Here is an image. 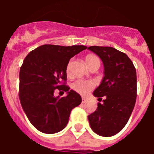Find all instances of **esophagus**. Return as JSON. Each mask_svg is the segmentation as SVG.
Wrapping results in <instances>:
<instances>
[{"label": "esophagus", "instance_id": "34e87169", "mask_svg": "<svg viewBox=\"0 0 154 154\" xmlns=\"http://www.w3.org/2000/svg\"><path fill=\"white\" fill-rule=\"evenodd\" d=\"M88 101V99H85V98H82V103H86V102Z\"/></svg>", "mask_w": 154, "mask_h": 154}]
</instances>
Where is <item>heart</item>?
I'll return each mask as SVG.
<instances>
[{
	"label": "heart",
	"instance_id": "b5f03b06",
	"mask_svg": "<svg viewBox=\"0 0 154 154\" xmlns=\"http://www.w3.org/2000/svg\"><path fill=\"white\" fill-rule=\"evenodd\" d=\"M85 62L87 65L89 66V69L95 66V65H100V61L99 58L95 55H88L85 58ZM72 64V60H70L69 62L66 67V72L67 74H69L71 71V67ZM95 87V84L93 82L89 81V80H83V79H78L75 81L72 84V88L76 92L82 95V96H85L89 93L90 91H92Z\"/></svg>",
	"mask_w": 154,
	"mask_h": 154
}]
</instances>
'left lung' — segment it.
Segmentation results:
<instances>
[{"instance_id": "1", "label": "left lung", "mask_w": 154, "mask_h": 154, "mask_svg": "<svg viewBox=\"0 0 154 154\" xmlns=\"http://www.w3.org/2000/svg\"><path fill=\"white\" fill-rule=\"evenodd\" d=\"M104 65V77L93 95L98 103L88 116L92 130L102 137H112L123 130L130 119L137 99V72L130 58L112 47L90 46ZM98 99V100H99Z\"/></svg>"}]
</instances>
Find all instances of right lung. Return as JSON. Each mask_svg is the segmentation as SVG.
Instances as JSON below:
<instances>
[{
	"instance_id": "add662e5",
	"label": "right lung",
	"mask_w": 154,
	"mask_h": 154,
	"mask_svg": "<svg viewBox=\"0 0 154 154\" xmlns=\"http://www.w3.org/2000/svg\"><path fill=\"white\" fill-rule=\"evenodd\" d=\"M86 48L43 45L24 59L19 74V99L27 117L39 131L51 134L63 130L72 109L82 103L79 94L65 85L66 67L71 58ZM55 89L68 95L55 97Z\"/></svg>"
}]
</instances>
